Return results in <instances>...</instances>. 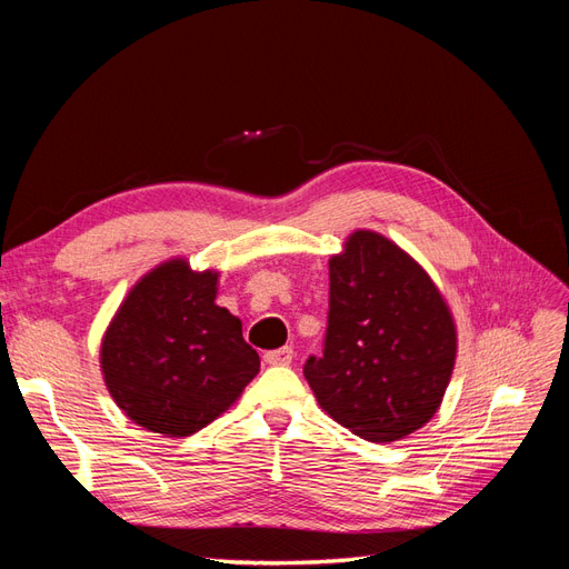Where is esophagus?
Here are the masks:
<instances>
[{"instance_id":"obj_1","label":"esophagus","mask_w":569,"mask_h":569,"mask_svg":"<svg viewBox=\"0 0 569 569\" xmlns=\"http://www.w3.org/2000/svg\"><path fill=\"white\" fill-rule=\"evenodd\" d=\"M263 358H266L268 366H289L291 358H295V351H291L289 347H282V349L268 351Z\"/></svg>"}]
</instances>
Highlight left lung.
Here are the masks:
<instances>
[{
	"label": "left lung",
	"instance_id": "obj_1",
	"mask_svg": "<svg viewBox=\"0 0 569 569\" xmlns=\"http://www.w3.org/2000/svg\"><path fill=\"white\" fill-rule=\"evenodd\" d=\"M458 335L422 266L372 230L330 258L322 356L303 375L320 408L368 441H396L432 420L451 382Z\"/></svg>",
	"mask_w": 569,
	"mask_h": 569
}]
</instances>
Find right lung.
<instances>
[{"mask_svg":"<svg viewBox=\"0 0 569 569\" xmlns=\"http://www.w3.org/2000/svg\"><path fill=\"white\" fill-rule=\"evenodd\" d=\"M218 272L184 258L149 270L101 339V372L116 406L163 437H189L226 412L261 358L242 322L216 303Z\"/></svg>","mask_w":569,"mask_h":569,"instance_id":"add662e5","label":"right lung"}]
</instances>
